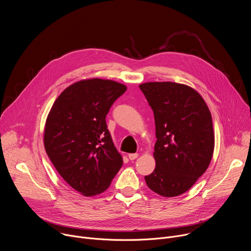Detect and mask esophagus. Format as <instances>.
I'll list each match as a JSON object with an SVG mask.
<instances>
[{"label": "esophagus", "mask_w": 251, "mask_h": 251, "mask_svg": "<svg viewBox=\"0 0 251 251\" xmlns=\"http://www.w3.org/2000/svg\"><path fill=\"white\" fill-rule=\"evenodd\" d=\"M128 157H129V159L132 161V160H135V159L138 157V154H137V153H132V154H129Z\"/></svg>", "instance_id": "esophagus-1"}]
</instances>
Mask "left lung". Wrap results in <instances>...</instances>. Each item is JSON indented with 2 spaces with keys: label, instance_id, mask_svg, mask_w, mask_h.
<instances>
[{
  "label": "left lung",
  "instance_id": "1",
  "mask_svg": "<svg viewBox=\"0 0 251 251\" xmlns=\"http://www.w3.org/2000/svg\"><path fill=\"white\" fill-rule=\"evenodd\" d=\"M154 112L156 168L145 176L149 189L171 198L190 190L206 171L213 153L211 114L192 87L176 82L140 84Z\"/></svg>",
  "mask_w": 251,
  "mask_h": 251
}]
</instances>
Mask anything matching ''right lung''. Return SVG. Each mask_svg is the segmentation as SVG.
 I'll list each match as a JSON object with an SVG mask.
<instances>
[{"label":"right lung","instance_id":"right-lung-1","mask_svg":"<svg viewBox=\"0 0 251 251\" xmlns=\"http://www.w3.org/2000/svg\"><path fill=\"white\" fill-rule=\"evenodd\" d=\"M126 89L113 80H80L61 92L49 113L46 152L63 180L83 196L107 190L123 165L105 118Z\"/></svg>","mask_w":251,"mask_h":251}]
</instances>
